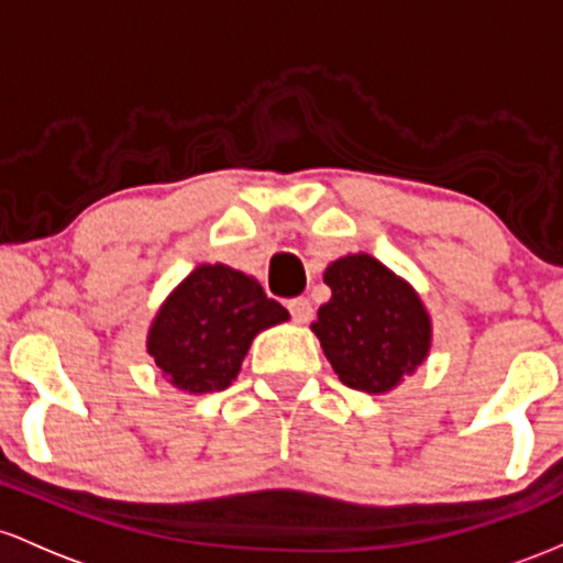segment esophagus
I'll use <instances>...</instances> for the list:
<instances>
[{
	"label": "esophagus",
	"instance_id": "obj_1",
	"mask_svg": "<svg viewBox=\"0 0 563 563\" xmlns=\"http://www.w3.org/2000/svg\"><path fill=\"white\" fill-rule=\"evenodd\" d=\"M287 308H289V313H292V319L298 321V324H306V321H311L313 306H311V300H308V298H295V300H289Z\"/></svg>",
	"mask_w": 563,
	"mask_h": 563
}]
</instances>
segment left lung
I'll use <instances>...</instances> for the list:
<instances>
[{"label": "left lung", "instance_id": "left-lung-1", "mask_svg": "<svg viewBox=\"0 0 563 563\" xmlns=\"http://www.w3.org/2000/svg\"><path fill=\"white\" fill-rule=\"evenodd\" d=\"M330 302L311 330L349 388L388 394L431 351V316L420 295L366 252L327 265Z\"/></svg>", "mask_w": 563, "mask_h": 563}]
</instances>
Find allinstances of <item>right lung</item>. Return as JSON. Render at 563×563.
<instances>
[{
    "label": "right lung",
    "mask_w": 563,
    "mask_h": 563,
    "mask_svg": "<svg viewBox=\"0 0 563 563\" xmlns=\"http://www.w3.org/2000/svg\"><path fill=\"white\" fill-rule=\"evenodd\" d=\"M287 319L252 276L223 263L199 265L162 302L145 349L169 385L212 394L236 380L255 334Z\"/></svg>",
    "instance_id": "1"
}]
</instances>
